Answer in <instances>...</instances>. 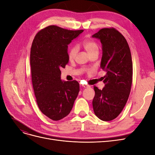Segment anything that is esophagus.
I'll list each match as a JSON object with an SVG mask.
<instances>
[{
    "mask_svg": "<svg viewBox=\"0 0 155 155\" xmlns=\"http://www.w3.org/2000/svg\"><path fill=\"white\" fill-rule=\"evenodd\" d=\"M81 86L84 88H88V87H90V86L88 85H85V84H83V85H81Z\"/></svg>",
    "mask_w": 155,
    "mask_h": 155,
    "instance_id": "esophagus-1",
    "label": "esophagus"
}]
</instances>
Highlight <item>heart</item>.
Here are the masks:
<instances>
[{"label":"heart","mask_w":155,"mask_h":155,"mask_svg":"<svg viewBox=\"0 0 155 155\" xmlns=\"http://www.w3.org/2000/svg\"><path fill=\"white\" fill-rule=\"evenodd\" d=\"M83 46L88 54L90 55L91 54L98 52V46L95 41L90 39H86L83 41L82 43ZM78 52V48L76 46H73L68 50V59L72 61L74 59Z\"/></svg>","instance_id":"obj_1"}]
</instances>
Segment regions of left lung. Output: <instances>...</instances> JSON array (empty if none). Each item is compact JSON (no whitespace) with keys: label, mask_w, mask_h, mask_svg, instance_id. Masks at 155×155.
<instances>
[{"label":"left lung","mask_w":155,"mask_h":155,"mask_svg":"<svg viewBox=\"0 0 155 155\" xmlns=\"http://www.w3.org/2000/svg\"><path fill=\"white\" fill-rule=\"evenodd\" d=\"M100 40V67L107 72L105 87H94V112L103 121L115 119L122 111L129 96L133 78V62L129 46L122 34L114 28H103L92 36Z\"/></svg>","instance_id":"obj_1"}]
</instances>
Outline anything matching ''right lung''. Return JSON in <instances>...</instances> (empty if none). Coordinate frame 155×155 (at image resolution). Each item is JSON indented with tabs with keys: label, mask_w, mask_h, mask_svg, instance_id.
Wrapping results in <instances>:
<instances>
[{
	"label": "right lung",
	"mask_w": 155,
	"mask_h": 155,
	"mask_svg": "<svg viewBox=\"0 0 155 155\" xmlns=\"http://www.w3.org/2000/svg\"><path fill=\"white\" fill-rule=\"evenodd\" d=\"M83 31L49 26L37 33L30 51L31 81L37 104L48 118L58 121L71 111L79 92L77 81L61 79L68 63V46Z\"/></svg>",
	"instance_id": "add662e5"
}]
</instances>
